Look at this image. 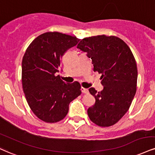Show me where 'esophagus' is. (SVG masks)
Wrapping results in <instances>:
<instances>
[{
    "instance_id": "1",
    "label": "esophagus",
    "mask_w": 155,
    "mask_h": 155,
    "mask_svg": "<svg viewBox=\"0 0 155 155\" xmlns=\"http://www.w3.org/2000/svg\"><path fill=\"white\" fill-rule=\"evenodd\" d=\"M81 92H82V93H84V94H88L89 93L88 89H86V88H84V87H81Z\"/></svg>"
}]
</instances>
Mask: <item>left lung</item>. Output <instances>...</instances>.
Instances as JSON below:
<instances>
[{"instance_id": "8db88e82", "label": "left lung", "mask_w": 155, "mask_h": 155, "mask_svg": "<svg viewBox=\"0 0 155 155\" xmlns=\"http://www.w3.org/2000/svg\"><path fill=\"white\" fill-rule=\"evenodd\" d=\"M77 48L87 52L94 71L101 74V92L89 89L95 104L87 113L94 124L108 127L118 122L128 110L137 92V63L127 44L115 36L97 35L80 41Z\"/></svg>"}]
</instances>
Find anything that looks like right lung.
<instances>
[{
  "mask_svg": "<svg viewBox=\"0 0 155 155\" xmlns=\"http://www.w3.org/2000/svg\"><path fill=\"white\" fill-rule=\"evenodd\" d=\"M79 39L58 31L40 35L27 48L22 59V87L28 105L46 123L63 120L68 105L81 94L79 82L66 84L59 72L61 58Z\"/></svg>",
  "mask_w": 155,
  "mask_h": 155,
  "instance_id": "1",
  "label": "right lung"
}]
</instances>
